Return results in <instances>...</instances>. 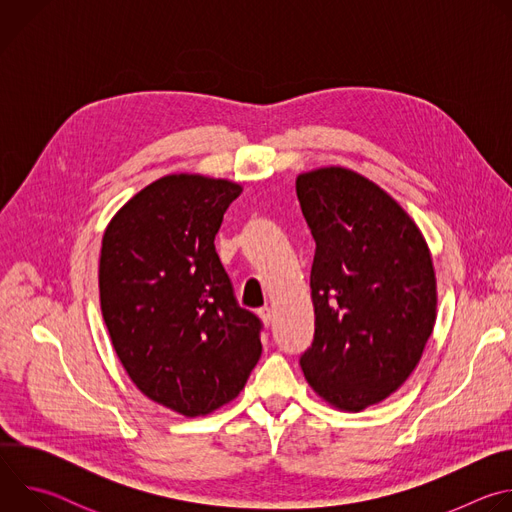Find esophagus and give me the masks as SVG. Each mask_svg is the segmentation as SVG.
<instances>
[{
	"label": "esophagus",
	"instance_id": "obj_1",
	"mask_svg": "<svg viewBox=\"0 0 512 512\" xmlns=\"http://www.w3.org/2000/svg\"><path fill=\"white\" fill-rule=\"evenodd\" d=\"M257 314H259V318L263 320V324H265V326H269V324L273 322V310H271V308H267V306H265V308H261Z\"/></svg>",
	"mask_w": 512,
	"mask_h": 512
}]
</instances>
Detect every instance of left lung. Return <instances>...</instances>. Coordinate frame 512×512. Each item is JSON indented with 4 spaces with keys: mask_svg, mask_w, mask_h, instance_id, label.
<instances>
[{
    "mask_svg": "<svg viewBox=\"0 0 512 512\" xmlns=\"http://www.w3.org/2000/svg\"><path fill=\"white\" fill-rule=\"evenodd\" d=\"M296 192L316 241L302 371L324 401L362 411L407 381L433 332L431 255L399 202L352 170L300 174Z\"/></svg>",
    "mask_w": 512,
    "mask_h": 512,
    "instance_id": "obj_1",
    "label": "left lung"
}]
</instances>
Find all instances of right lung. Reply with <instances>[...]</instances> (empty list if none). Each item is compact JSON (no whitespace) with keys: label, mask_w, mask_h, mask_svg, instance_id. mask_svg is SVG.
<instances>
[{"label":"right lung","mask_w":512,"mask_h":512,"mask_svg":"<svg viewBox=\"0 0 512 512\" xmlns=\"http://www.w3.org/2000/svg\"><path fill=\"white\" fill-rule=\"evenodd\" d=\"M241 186L164 176L109 223L101 312L135 387L186 417L233 401L261 356V320L237 304L214 235Z\"/></svg>","instance_id":"obj_1"}]
</instances>
